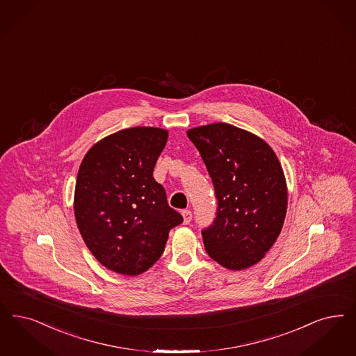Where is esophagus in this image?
I'll list each match as a JSON object with an SVG mask.
<instances>
[{"label": "esophagus", "instance_id": "esophagus-1", "mask_svg": "<svg viewBox=\"0 0 356 356\" xmlns=\"http://www.w3.org/2000/svg\"><path fill=\"white\" fill-rule=\"evenodd\" d=\"M183 218H184L185 225H188L192 221V212L191 211H183Z\"/></svg>", "mask_w": 356, "mask_h": 356}]
</instances>
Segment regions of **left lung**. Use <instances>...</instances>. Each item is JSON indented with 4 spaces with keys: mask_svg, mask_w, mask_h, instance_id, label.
Instances as JSON below:
<instances>
[{
    "mask_svg": "<svg viewBox=\"0 0 356 356\" xmlns=\"http://www.w3.org/2000/svg\"><path fill=\"white\" fill-rule=\"evenodd\" d=\"M212 177L216 218L201 232L207 253L230 270L259 262L278 238L287 208L284 170L270 145L227 123L186 132Z\"/></svg>",
    "mask_w": 356,
    "mask_h": 356,
    "instance_id": "left-lung-1",
    "label": "left lung"
}]
</instances>
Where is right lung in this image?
I'll return each mask as SVG.
<instances>
[{
	"label": "right lung",
	"instance_id": "add662e5",
	"mask_svg": "<svg viewBox=\"0 0 356 356\" xmlns=\"http://www.w3.org/2000/svg\"><path fill=\"white\" fill-rule=\"evenodd\" d=\"M168 139L163 128L118 131L94 144L78 171L74 213L87 248L103 266L138 275L161 257L183 222L154 168Z\"/></svg>",
	"mask_w": 356,
	"mask_h": 356
}]
</instances>
